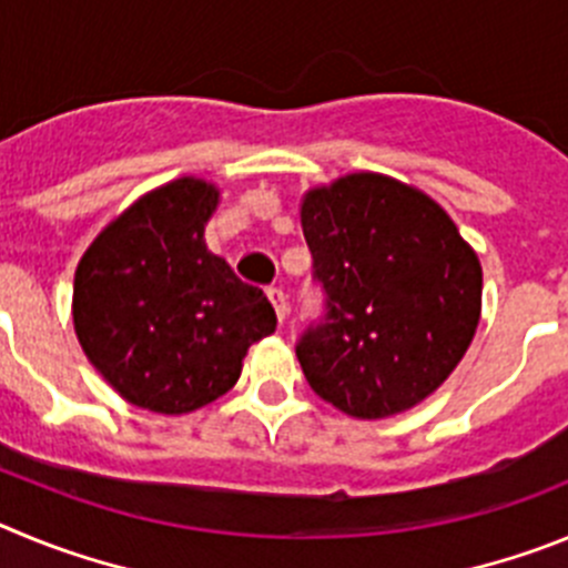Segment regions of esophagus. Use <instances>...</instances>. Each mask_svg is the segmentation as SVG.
Returning a JSON list of instances; mask_svg holds the SVG:
<instances>
[{"mask_svg": "<svg viewBox=\"0 0 568 568\" xmlns=\"http://www.w3.org/2000/svg\"><path fill=\"white\" fill-rule=\"evenodd\" d=\"M268 300H272L274 311H277V320L285 322V316H288V296H285V291L272 285V288H268Z\"/></svg>", "mask_w": 568, "mask_h": 568, "instance_id": "1", "label": "esophagus"}]
</instances>
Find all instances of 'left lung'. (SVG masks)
Masks as SVG:
<instances>
[{"mask_svg":"<svg viewBox=\"0 0 568 568\" xmlns=\"http://www.w3.org/2000/svg\"><path fill=\"white\" fill-rule=\"evenodd\" d=\"M300 221L325 291L296 342L311 390L354 418L416 407L478 328V254L433 197L376 172L305 192Z\"/></svg>","mask_w":568,"mask_h":568,"instance_id":"8db88e82","label":"left lung"}]
</instances>
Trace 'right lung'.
I'll return each instance as SVG.
<instances>
[{"mask_svg": "<svg viewBox=\"0 0 568 568\" xmlns=\"http://www.w3.org/2000/svg\"><path fill=\"white\" fill-rule=\"evenodd\" d=\"M221 189L178 178L138 197L81 257L73 325L87 359L135 407L181 416L232 390L277 314L203 240Z\"/></svg>", "mask_w": 568, "mask_h": 568, "instance_id": "1", "label": "right lung"}]
</instances>
